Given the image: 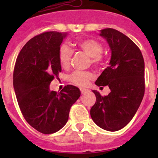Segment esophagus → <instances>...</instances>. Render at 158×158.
<instances>
[{"instance_id": "1", "label": "esophagus", "mask_w": 158, "mask_h": 158, "mask_svg": "<svg viewBox=\"0 0 158 158\" xmlns=\"http://www.w3.org/2000/svg\"><path fill=\"white\" fill-rule=\"evenodd\" d=\"M80 91H81V93L82 94H85V93H86L87 92H88V89H80Z\"/></svg>"}]
</instances>
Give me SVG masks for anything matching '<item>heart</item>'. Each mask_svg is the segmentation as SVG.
I'll use <instances>...</instances> for the list:
<instances>
[{
  "instance_id": "b5f03b06",
  "label": "heart",
  "mask_w": 158,
  "mask_h": 158,
  "mask_svg": "<svg viewBox=\"0 0 158 158\" xmlns=\"http://www.w3.org/2000/svg\"><path fill=\"white\" fill-rule=\"evenodd\" d=\"M76 46L86 53L91 61L95 66H99L102 63V57L101 54L103 51L102 44L95 40L85 39L81 40L76 43ZM73 52L66 44H63L59 49V61L63 68L66 69L69 66ZM93 79V75L89 72L75 71L69 76V80L73 83L79 86H85L88 85L89 81Z\"/></svg>"
}]
</instances>
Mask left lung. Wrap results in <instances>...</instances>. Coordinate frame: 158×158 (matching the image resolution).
Returning a JSON list of instances; mask_svg holds the SVG:
<instances>
[{
    "mask_svg": "<svg viewBox=\"0 0 158 158\" xmlns=\"http://www.w3.org/2000/svg\"><path fill=\"white\" fill-rule=\"evenodd\" d=\"M111 50L109 66L95 81L98 86L109 87L102 96L92 90L96 102L90 110L93 122L104 130L116 131L131 122L144 94V62L141 50L127 36L118 30H100ZM102 88V87H101Z\"/></svg>",
    "mask_w": 158,
    "mask_h": 158,
    "instance_id": "1",
    "label": "left lung"
}]
</instances>
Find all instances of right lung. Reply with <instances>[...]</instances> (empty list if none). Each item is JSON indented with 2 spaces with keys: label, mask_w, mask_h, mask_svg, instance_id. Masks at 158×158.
<instances>
[{
  "label": "right lung",
  "mask_w": 158,
  "mask_h": 158,
  "mask_svg": "<svg viewBox=\"0 0 158 158\" xmlns=\"http://www.w3.org/2000/svg\"><path fill=\"white\" fill-rule=\"evenodd\" d=\"M67 33L50 31L30 39L20 50L14 71V89L23 117L33 128L52 134L67 122L70 108L81 95L68 85L57 93L49 89L61 73L59 49Z\"/></svg>",
  "instance_id": "1"
}]
</instances>
